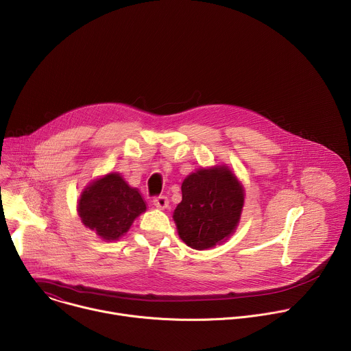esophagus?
I'll use <instances>...</instances> for the list:
<instances>
[{
	"instance_id": "34e87169",
	"label": "esophagus",
	"mask_w": 351,
	"mask_h": 351,
	"mask_svg": "<svg viewBox=\"0 0 351 351\" xmlns=\"http://www.w3.org/2000/svg\"><path fill=\"white\" fill-rule=\"evenodd\" d=\"M153 204H154L157 208L165 210V208H168V206H169V199H168V197H165V195H157V197L153 198Z\"/></svg>"
}]
</instances>
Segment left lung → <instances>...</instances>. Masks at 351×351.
Masks as SVG:
<instances>
[{"label":"left lung","mask_w":351,"mask_h":351,"mask_svg":"<svg viewBox=\"0 0 351 351\" xmlns=\"http://www.w3.org/2000/svg\"><path fill=\"white\" fill-rule=\"evenodd\" d=\"M243 203V189L229 169L215 167L189 175L173 213L180 239L195 250L214 247L233 233Z\"/></svg>","instance_id":"8db88e82"}]
</instances>
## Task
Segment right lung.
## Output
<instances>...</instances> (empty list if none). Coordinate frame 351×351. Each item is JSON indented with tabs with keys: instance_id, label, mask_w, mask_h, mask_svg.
<instances>
[{
	"instance_id": "obj_1",
	"label": "right lung",
	"mask_w": 351,
	"mask_h": 351,
	"mask_svg": "<svg viewBox=\"0 0 351 351\" xmlns=\"http://www.w3.org/2000/svg\"><path fill=\"white\" fill-rule=\"evenodd\" d=\"M77 211L82 222L99 237L117 240L145 211V203L119 173H108L83 190Z\"/></svg>"
}]
</instances>
